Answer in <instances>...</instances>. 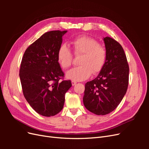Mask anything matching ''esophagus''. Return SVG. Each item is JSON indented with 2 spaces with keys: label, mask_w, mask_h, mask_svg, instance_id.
<instances>
[{
  "label": "esophagus",
  "mask_w": 149,
  "mask_h": 149,
  "mask_svg": "<svg viewBox=\"0 0 149 149\" xmlns=\"http://www.w3.org/2000/svg\"><path fill=\"white\" fill-rule=\"evenodd\" d=\"M71 84H72V86H75L76 84V82L75 81H72L71 82Z\"/></svg>",
  "instance_id": "34e87169"
}]
</instances>
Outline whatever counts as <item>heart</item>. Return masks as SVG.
Instances as JSON below:
<instances>
[{"label": "heart", "mask_w": 149, "mask_h": 149, "mask_svg": "<svg viewBox=\"0 0 149 149\" xmlns=\"http://www.w3.org/2000/svg\"><path fill=\"white\" fill-rule=\"evenodd\" d=\"M71 47L74 55L81 56V58L79 66L66 73L68 79L81 81L89 78L92 73L95 74L101 71L105 64L106 51L95 39L87 36H80L71 42ZM57 59L62 68L67 69L71 66L72 55L65 45H62L58 49Z\"/></svg>", "instance_id": "1"}]
</instances>
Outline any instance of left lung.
Masks as SVG:
<instances>
[{"label":"left lung","mask_w":149,"mask_h":149,"mask_svg":"<svg viewBox=\"0 0 149 149\" xmlns=\"http://www.w3.org/2000/svg\"><path fill=\"white\" fill-rule=\"evenodd\" d=\"M105 64L97 77L85 84L83 103L96 115H106L118 107L127 91L129 68L120 45L109 37L103 38Z\"/></svg>","instance_id":"1"}]
</instances>
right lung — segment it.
<instances>
[{"label": "right lung", "instance_id": "add662e5", "mask_svg": "<svg viewBox=\"0 0 149 149\" xmlns=\"http://www.w3.org/2000/svg\"><path fill=\"white\" fill-rule=\"evenodd\" d=\"M67 31L55 30L44 33L26 49L20 69L24 97L39 114L50 117L62 110L65 93L71 87L64 76L57 59L62 37Z\"/></svg>", "mask_w": 149, "mask_h": 149}]
</instances>
